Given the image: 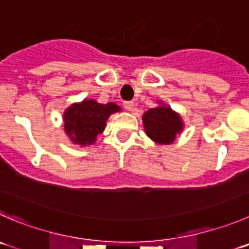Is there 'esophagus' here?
<instances>
[{
    "mask_svg": "<svg viewBox=\"0 0 249 249\" xmlns=\"http://www.w3.org/2000/svg\"><path fill=\"white\" fill-rule=\"evenodd\" d=\"M123 106H124V108H126L127 111H132L134 108V103L133 101H124V103H123Z\"/></svg>",
    "mask_w": 249,
    "mask_h": 249,
    "instance_id": "34e87169",
    "label": "esophagus"
}]
</instances>
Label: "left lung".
Instances as JSON below:
<instances>
[{
    "instance_id": "obj_1",
    "label": "left lung",
    "mask_w": 249,
    "mask_h": 249,
    "mask_svg": "<svg viewBox=\"0 0 249 249\" xmlns=\"http://www.w3.org/2000/svg\"><path fill=\"white\" fill-rule=\"evenodd\" d=\"M143 123L148 137L160 144H170L182 129L178 115L170 107L159 106L150 108L143 115Z\"/></svg>"
}]
</instances>
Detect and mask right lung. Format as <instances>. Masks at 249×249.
<instances>
[{"instance_id": "right-lung-1", "label": "right lung", "mask_w": 249, "mask_h": 249, "mask_svg": "<svg viewBox=\"0 0 249 249\" xmlns=\"http://www.w3.org/2000/svg\"><path fill=\"white\" fill-rule=\"evenodd\" d=\"M120 110L113 103L103 105L94 100H84L80 104H73L63 116L66 133L80 145L93 144L105 129L106 121L111 113Z\"/></svg>"}]
</instances>
